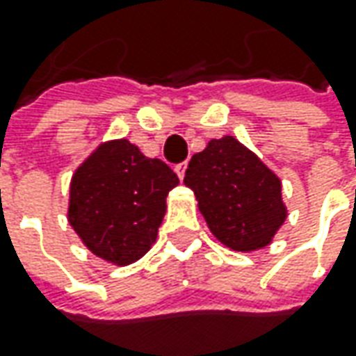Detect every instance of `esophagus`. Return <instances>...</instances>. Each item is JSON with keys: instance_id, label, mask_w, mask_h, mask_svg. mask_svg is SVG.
<instances>
[{"instance_id": "esophagus-1", "label": "esophagus", "mask_w": 356, "mask_h": 356, "mask_svg": "<svg viewBox=\"0 0 356 356\" xmlns=\"http://www.w3.org/2000/svg\"><path fill=\"white\" fill-rule=\"evenodd\" d=\"M175 171H177L179 179L185 177V171H187V161H185V163H179V165H175Z\"/></svg>"}]
</instances>
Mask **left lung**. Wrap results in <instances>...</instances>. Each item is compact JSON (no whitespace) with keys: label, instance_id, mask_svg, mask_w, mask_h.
<instances>
[{"label":"left lung","instance_id":"1","mask_svg":"<svg viewBox=\"0 0 356 356\" xmlns=\"http://www.w3.org/2000/svg\"><path fill=\"white\" fill-rule=\"evenodd\" d=\"M183 183L211 232L232 250L268 246L288 216L276 173L232 136L211 140L193 155Z\"/></svg>","mask_w":356,"mask_h":356}]
</instances>
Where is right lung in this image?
<instances>
[{
    "label": "right lung",
    "instance_id": "right-lung-1",
    "mask_svg": "<svg viewBox=\"0 0 356 356\" xmlns=\"http://www.w3.org/2000/svg\"><path fill=\"white\" fill-rule=\"evenodd\" d=\"M177 183L165 161L128 140L108 141L72 175L68 222L98 258L128 266L152 248Z\"/></svg>",
    "mask_w": 356,
    "mask_h": 356
}]
</instances>
